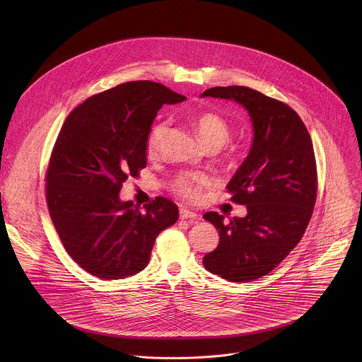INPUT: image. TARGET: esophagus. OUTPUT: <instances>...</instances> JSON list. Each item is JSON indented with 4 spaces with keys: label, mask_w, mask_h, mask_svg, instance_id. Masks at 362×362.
Wrapping results in <instances>:
<instances>
[{
    "label": "esophagus",
    "mask_w": 362,
    "mask_h": 362,
    "mask_svg": "<svg viewBox=\"0 0 362 362\" xmlns=\"http://www.w3.org/2000/svg\"><path fill=\"white\" fill-rule=\"evenodd\" d=\"M180 218L181 220H191V221H197L199 220V216L195 211H191L188 209H180Z\"/></svg>",
    "instance_id": "1"
}]
</instances>
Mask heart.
I'll return each mask as SVG.
<instances>
[{"label": "heart", "mask_w": 362, "mask_h": 362, "mask_svg": "<svg viewBox=\"0 0 362 362\" xmlns=\"http://www.w3.org/2000/svg\"><path fill=\"white\" fill-rule=\"evenodd\" d=\"M194 127L197 129V134L202 144L206 148H223L228 139H230V128L226 119L213 112V111H202L194 118ZM167 132V122L158 121L151 128L148 138H146V152L148 155L153 156L157 153L160 144ZM207 178L201 174H192V173H182L180 174L173 188L174 191L184 198L194 199L198 197L201 189L206 185Z\"/></svg>", "instance_id": "heart-1"}]
</instances>
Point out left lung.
I'll return each mask as SVG.
<instances>
[{
  "instance_id": "left-lung-1",
  "label": "left lung",
  "mask_w": 362,
  "mask_h": 362,
  "mask_svg": "<svg viewBox=\"0 0 362 362\" xmlns=\"http://www.w3.org/2000/svg\"><path fill=\"white\" fill-rule=\"evenodd\" d=\"M201 98L241 104L254 127L251 151L227 184L245 217L207 211L220 241L204 258L210 273L228 281H252L272 272L303 238L316 201L317 177L307 127L287 104L245 86H217Z\"/></svg>"
}]
</instances>
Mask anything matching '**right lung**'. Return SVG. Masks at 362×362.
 Here are the masks:
<instances>
[{
    "mask_svg": "<svg viewBox=\"0 0 362 362\" xmlns=\"http://www.w3.org/2000/svg\"><path fill=\"white\" fill-rule=\"evenodd\" d=\"M161 83L118 85L79 104L52 149L46 198L64 248L104 280L134 276L151 259L156 237L178 220V207L157 197L144 209L118 197L146 167V138L163 104L184 102Z\"/></svg>",
    "mask_w": 362,
    "mask_h": 362,
    "instance_id": "1",
    "label": "right lung"
}]
</instances>
